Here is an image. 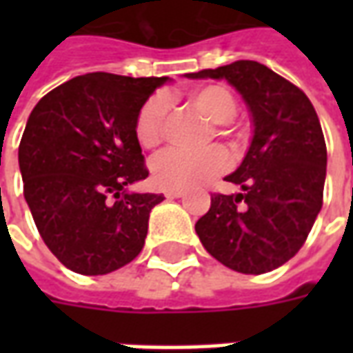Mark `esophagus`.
<instances>
[{"mask_svg":"<svg viewBox=\"0 0 353 353\" xmlns=\"http://www.w3.org/2000/svg\"><path fill=\"white\" fill-rule=\"evenodd\" d=\"M166 199H179V196H183V191H166Z\"/></svg>","mask_w":353,"mask_h":353,"instance_id":"obj_1","label":"esophagus"}]
</instances>
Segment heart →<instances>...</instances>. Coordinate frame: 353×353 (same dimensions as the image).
I'll return each mask as SVG.
<instances>
[{"instance_id":"b5f03b06","label":"heart","mask_w":353,"mask_h":353,"mask_svg":"<svg viewBox=\"0 0 353 353\" xmlns=\"http://www.w3.org/2000/svg\"><path fill=\"white\" fill-rule=\"evenodd\" d=\"M189 101L210 123L217 124L215 132L219 136L229 134L227 124L232 123L238 113V103L229 88L221 85L196 88L189 94ZM168 113L170 100L164 94H154L141 105L136 117V138L141 145L151 149L161 143ZM227 166L229 157L221 147H208L204 151L168 149L154 159L151 164V174L153 181L161 189L183 191L219 176L227 170Z\"/></svg>"}]
</instances>
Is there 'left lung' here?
Masks as SVG:
<instances>
[{"mask_svg":"<svg viewBox=\"0 0 353 353\" xmlns=\"http://www.w3.org/2000/svg\"><path fill=\"white\" fill-rule=\"evenodd\" d=\"M185 77L227 81L253 126L244 161L225 177L242 191L214 194L194 230L225 266L270 272L303 248L323 204L327 149L316 109L301 88L253 60Z\"/></svg>","mask_w":353,"mask_h":353,"instance_id":"1","label":"left lung"}]
</instances>
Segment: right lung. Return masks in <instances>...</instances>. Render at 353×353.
Wrapping results in <instances>:
<instances>
[{
	"label": "right lung",
	"instance_id": "add662e5",
	"mask_svg": "<svg viewBox=\"0 0 353 353\" xmlns=\"http://www.w3.org/2000/svg\"><path fill=\"white\" fill-rule=\"evenodd\" d=\"M168 77L87 73L30 113L19 166L35 227L70 270L109 274L136 259L162 194L130 191L149 176L136 117Z\"/></svg>",
	"mask_w": 353,
	"mask_h": 353
}]
</instances>
